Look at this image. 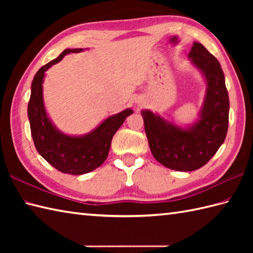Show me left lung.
<instances>
[{
    "label": "left lung",
    "instance_id": "1",
    "mask_svg": "<svg viewBox=\"0 0 253 253\" xmlns=\"http://www.w3.org/2000/svg\"><path fill=\"white\" fill-rule=\"evenodd\" d=\"M191 62L207 80L200 120L189 128L142 111L144 130L154 159L170 169L190 171L206 165L222 146L228 129L229 100L221 64L199 42L189 52Z\"/></svg>",
    "mask_w": 253,
    "mask_h": 253
}]
</instances>
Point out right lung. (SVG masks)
<instances>
[{"mask_svg":"<svg viewBox=\"0 0 253 253\" xmlns=\"http://www.w3.org/2000/svg\"><path fill=\"white\" fill-rule=\"evenodd\" d=\"M83 49H66L57 58L45 64L35 75L28 102V118L31 136L37 151L53 168L65 174L83 175L103 164L111 148L112 138L126 117L132 114L127 109L110 116L94 130L84 136L73 137L57 130L46 115L42 95L44 73L52 65L62 61L68 53L82 52Z\"/></svg>","mask_w":253,"mask_h":253,"instance_id":"1","label":"right lung"}]
</instances>
